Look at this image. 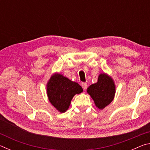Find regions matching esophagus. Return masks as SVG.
Listing matches in <instances>:
<instances>
[{"mask_svg":"<svg viewBox=\"0 0 150 150\" xmlns=\"http://www.w3.org/2000/svg\"><path fill=\"white\" fill-rule=\"evenodd\" d=\"M81 85H82V87H83V89H85V90L87 89V87H88L87 83H83Z\"/></svg>","mask_w":150,"mask_h":150,"instance_id":"obj_1","label":"esophagus"}]
</instances>
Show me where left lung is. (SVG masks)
<instances>
[{
  "label": "left lung",
  "mask_w": 150,
  "mask_h": 150,
  "mask_svg": "<svg viewBox=\"0 0 150 150\" xmlns=\"http://www.w3.org/2000/svg\"><path fill=\"white\" fill-rule=\"evenodd\" d=\"M89 94L98 108L103 109L112 101L115 94L113 80L105 73L98 76V82L87 88Z\"/></svg>",
  "instance_id": "1"
}]
</instances>
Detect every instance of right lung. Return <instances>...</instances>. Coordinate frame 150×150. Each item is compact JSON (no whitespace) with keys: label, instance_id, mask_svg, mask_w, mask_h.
I'll use <instances>...</instances> for the list:
<instances>
[{"label":"right lung","instance_id":"right-lung-1","mask_svg":"<svg viewBox=\"0 0 150 150\" xmlns=\"http://www.w3.org/2000/svg\"><path fill=\"white\" fill-rule=\"evenodd\" d=\"M47 86V93L50 103L61 112L67 110L75 95L83 92L82 87L77 83L60 74L53 75Z\"/></svg>","mask_w":150,"mask_h":150}]
</instances>
